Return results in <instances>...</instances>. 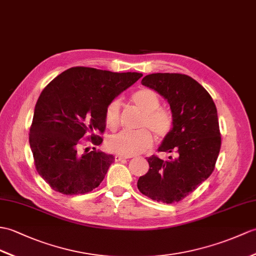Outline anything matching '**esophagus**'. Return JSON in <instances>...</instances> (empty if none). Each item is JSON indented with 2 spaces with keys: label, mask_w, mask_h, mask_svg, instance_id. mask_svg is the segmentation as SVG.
Wrapping results in <instances>:
<instances>
[{
  "label": "esophagus",
  "mask_w": 256,
  "mask_h": 256,
  "mask_svg": "<svg viewBox=\"0 0 256 256\" xmlns=\"http://www.w3.org/2000/svg\"><path fill=\"white\" fill-rule=\"evenodd\" d=\"M128 158H130L128 156H121V155H116L114 156L116 162H121V160H126V159H128Z\"/></svg>",
  "instance_id": "1"
}]
</instances>
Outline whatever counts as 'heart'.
Wrapping results in <instances>:
<instances>
[{"instance_id":"1","label":"heart","mask_w":256,"mask_h":256,"mask_svg":"<svg viewBox=\"0 0 256 256\" xmlns=\"http://www.w3.org/2000/svg\"><path fill=\"white\" fill-rule=\"evenodd\" d=\"M132 102L144 114L140 128H150L158 138H164L172 128V116L170 111L160 108V98L152 89H140L133 94ZM121 102L118 99L110 101L104 110V121L111 130L118 128L120 124ZM108 148L122 156H134L150 150L152 145V136L148 130L135 132L123 130L112 135L106 142Z\"/></svg>"}]
</instances>
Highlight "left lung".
Instances as JSON below:
<instances>
[{
	"label": "left lung",
	"instance_id": "8db88e82",
	"mask_svg": "<svg viewBox=\"0 0 256 256\" xmlns=\"http://www.w3.org/2000/svg\"><path fill=\"white\" fill-rule=\"evenodd\" d=\"M142 84L170 104L172 128L158 152L176 157L148 158L150 170L140 176L138 188L154 200L172 204L192 193L215 169L222 145L217 109L206 89L188 75L150 74Z\"/></svg>",
	"mask_w": 256,
	"mask_h": 256
}]
</instances>
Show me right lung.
Here are the masks:
<instances>
[{
  "label": "right lung",
  "instance_id": "right-lung-1",
  "mask_svg": "<svg viewBox=\"0 0 256 256\" xmlns=\"http://www.w3.org/2000/svg\"><path fill=\"white\" fill-rule=\"evenodd\" d=\"M142 76L76 66L56 76L40 94L29 144L36 169L54 191L78 195L99 186L114 157L94 147L82 152V138L90 135L94 145L102 142L96 133L104 130L106 106Z\"/></svg>",
  "mask_w": 256,
  "mask_h": 256
}]
</instances>
